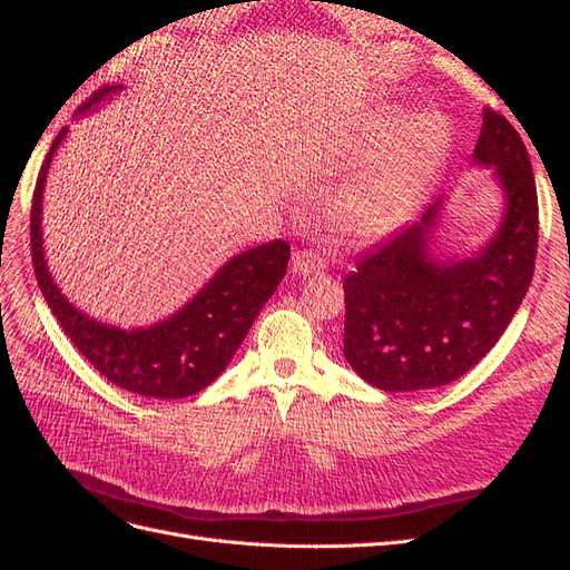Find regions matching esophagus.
I'll use <instances>...</instances> for the list:
<instances>
[{
  "label": "esophagus",
  "mask_w": 570,
  "mask_h": 570,
  "mask_svg": "<svg viewBox=\"0 0 570 570\" xmlns=\"http://www.w3.org/2000/svg\"><path fill=\"white\" fill-rule=\"evenodd\" d=\"M321 268H325V258L316 249H299L295 252V256H292V273L312 275Z\"/></svg>",
  "instance_id": "esophagus-1"
}]
</instances>
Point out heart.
Masks as SVG:
<instances>
[{"label": "heart", "instance_id": "heart-1", "mask_svg": "<svg viewBox=\"0 0 570 570\" xmlns=\"http://www.w3.org/2000/svg\"><path fill=\"white\" fill-rule=\"evenodd\" d=\"M381 120L375 130H385ZM444 118L438 114H419L402 120L383 142L375 159L344 185L335 199V218L350 230H375L416 195L423 180L433 174L446 147Z\"/></svg>", "mask_w": 570, "mask_h": 570}]
</instances>
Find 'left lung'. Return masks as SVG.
<instances>
[{"label":"left lung","mask_w":570,"mask_h":570,"mask_svg":"<svg viewBox=\"0 0 570 570\" xmlns=\"http://www.w3.org/2000/svg\"><path fill=\"white\" fill-rule=\"evenodd\" d=\"M475 161L494 166L507 193L504 223L485 249L454 264L430 258L438 199L419 223L358 256L344 278V356L373 387L456 381L494 347L525 297L538 256V187L521 135L490 107Z\"/></svg>","instance_id":"8db88e82"}]
</instances>
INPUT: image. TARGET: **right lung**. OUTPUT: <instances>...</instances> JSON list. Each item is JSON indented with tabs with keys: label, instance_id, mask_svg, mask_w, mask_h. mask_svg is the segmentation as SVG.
Listing matches in <instances>:
<instances>
[{
	"label": "right lung",
	"instance_id": "1",
	"mask_svg": "<svg viewBox=\"0 0 570 570\" xmlns=\"http://www.w3.org/2000/svg\"><path fill=\"white\" fill-rule=\"evenodd\" d=\"M124 85H105L80 105L88 111L99 99L111 97ZM66 128L51 142L32 193L30 209V252L38 285L57 316L63 333L78 352L111 381L135 394L154 400H180L197 394L228 366V361L247 337L254 318L283 281L287 271L289 245L285 239L258 245L237 254L206 283L199 295L185 304L176 316L142 331H120L80 314L51 281L42 252V187L55 149L63 140Z\"/></svg>",
	"mask_w": 570,
	"mask_h": 570
}]
</instances>
